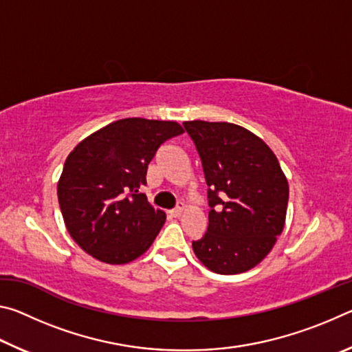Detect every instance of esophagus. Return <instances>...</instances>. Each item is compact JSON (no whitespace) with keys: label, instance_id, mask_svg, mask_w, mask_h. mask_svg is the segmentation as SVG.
I'll return each instance as SVG.
<instances>
[{"label":"esophagus","instance_id":"obj_1","mask_svg":"<svg viewBox=\"0 0 352 352\" xmlns=\"http://www.w3.org/2000/svg\"><path fill=\"white\" fill-rule=\"evenodd\" d=\"M182 212H183V204H178L177 208H174V210L169 211V214H170L172 217H180Z\"/></svg>","mask_w":352,"mask_h":352}]
</instances>
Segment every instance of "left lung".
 <instances>
[{
	"label": "left lung",
	"instance_id": "8db88e82",
	"mask_svg": "<svg viewBox=\"0 0 352 352\" xmlns=\"http://www.w3.org/2000/svg\"><path fill=\"white\" fill-rule=\"evenodd\" d=\"M208 184V230L192 241L201 264L219 275L258 265L283 233L289 183L264 141L230 122H183Z\"/></svg>",
	"mask_w": 352,
	"mask_h": 352
}]
</instances>
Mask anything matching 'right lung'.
Returning <instances> with one entry per match:
<instances>
[{
    "instance_id": "right-lung-1",
    "label": "right lung",
    "mask_w": 352,
    "mask_h": 352,
    "mask_svg": "<svg viewBox=\"0 0 352 352\" xmlns=\"http://www.w3.org/2000/svg\"><path fill=\"white\" fill-rule=\"evenodd\" d=\"M182 133L174 121L126 118L74 147L57 195L68 233L83 252L107 264H127L147 252L166 214L140 188L158 147Z\"/></svg>"
}]
</instances>
